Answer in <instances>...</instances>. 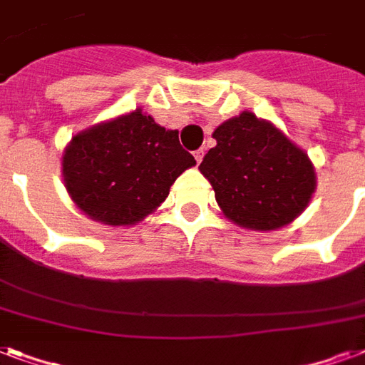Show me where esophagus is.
Returning a JSON list of instances; mask_svg holds the SVG:
<instances>
[{
  "label": "esophagus",
  "instance_id": "34e87169",
  "mask_svg": "<svg viewBox=\"0 0 365 365\" xmlns=\"http://www.w3.org/2000/svg\"><path fill=\"white\" fill-rule=\"evenodd\" d=\"M195 160H197V165H200V160H202V157H205V149H197L193 153Z\"/></svg>",
  "mask_w": 365,
  "mask_h": 365
}]
</instances>
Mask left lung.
<instances>
[{"label": "left lung", "mask_w": 365, "mask_h": 365, "mask_svg": "<svg viewBox=\"0 0 365 365\" xmlns=\"http://www.w3.org/2000/svg\"><path fill=\"white\" fill-rule=\"evenodd\" d=\"M216 148L199 170L212 183L223 214L237 225L272 231L294 222L314 193L305 151L277 126L244 111L214 130Z\"/></svg>", "instance_id": "1"}]
</instances>
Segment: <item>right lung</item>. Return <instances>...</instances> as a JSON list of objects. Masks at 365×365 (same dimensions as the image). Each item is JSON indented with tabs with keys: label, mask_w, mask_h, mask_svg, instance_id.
Wrapping results in <instances>:
<instances>
[{
	"label": "right lung",
	"mask_w": 365,
	"mask_h": 365,
	"mask_svg": "<svg viewBox=\"0 0 365 365\" xmlns=\"http://www.w3.org/2000/svg\"><path fill=\"white\" fill-rule=\"evenodd\" d=\"M193 165L178 130H166L136 110L71 138L62 174L68 193L88 217L132 225L151 214Z\"/></svg>",
	"instance_id": "right-lung-1"
}]
</instances>
